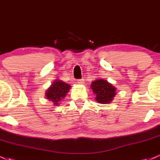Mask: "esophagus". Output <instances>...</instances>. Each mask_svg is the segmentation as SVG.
I'll list each match as a JSON object with an SVG mask.
<instances>
[{"label": "esophagus", "mask_w": 160, "mask_h": 160, "mask_svg": "<svg viewBox=\"0 0 160 160\" xmlns=\"http://www.w3.org/2000/svg\"><path fill=\"white\" fill-rule=\"evenodd\" d=\"M78 82L79 84H83L85 82H84L83 79H80V80H78Z\"/></svg>", "instance_id": "obj_1"}]
</instances>
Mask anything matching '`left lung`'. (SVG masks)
Masks as SVG:
<instances>
[{
  "instance_id": "1",
  "label": "left lung",
  "mask_w": 160,
  "mask_h": 160,
  "mask_svg": "<svg viewBox=\"0 0 160 160\" xmlns=\"http://www.w3.org/2000/svg\"><path fill=\"white\" fill-rule=\"evenodd\" d=\"M90 87L93 93L95 94L96 101L102 104L111 103L116 94V88L103 79H98L93 81Z\"/></svg>"
}]
</instances>
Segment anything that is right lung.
Here are the masks:
<instances>
[{
    "mask_svg": "<svg viewBox=\"0 0 160 160\" xmlns=\"http://www.w3.org/2000/svg\"><path fill=\"white\" fill-rule=\"evenodd\" d=\"M71 86L66 82L60 80H55L46 91L45 96L49 101L53 102V105L57 106L60 101L65 98Z\"/></svg>",
    "mask_w": 160,
    "mask_h": 160,
    "instance_id": "add662e5",
    "label": "right lung"
}]
</instances>
